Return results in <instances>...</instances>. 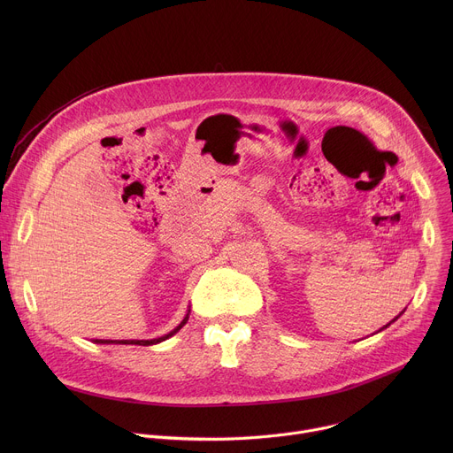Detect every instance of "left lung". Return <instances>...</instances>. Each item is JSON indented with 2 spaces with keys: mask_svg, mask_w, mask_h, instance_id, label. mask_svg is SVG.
Here are the masks:
<instances>
[{
  "mask_svg": "<svg viewBox=\"0 0 453 453\" xmlns=\"http://www.w3.org/2000/svg\"><path fill=\"white\" fill-rule=\"evenodd\" d=\"M403 311H405V310H403ZM403 311H402V313H403ZM402 313H400V315H402ZM400 315H398V317H400ZM398 317H396V319H398ZM396 319H393V320H391V322H395V320H396ZM391 322H389V325H385V326H383V328H387V326H391ZM383 328H381V330H383Z\"/></svg>",
  "mask_w": 453,
  "mask_h": 453,
  "instance_id": "8db88e82",
  "label": "left lung"
}]
</instances>
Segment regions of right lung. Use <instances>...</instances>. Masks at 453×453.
I'll return each mask as SVG.
<instances>
[{
  "mask_svg": "<svg viewBox=\"0 0 453 453\" xmlns=\"http://www.w3.org/2000/svg\"><path fill=\"white\" fill-rule=\"evenodd\" d=\"M188 315H189V310H188V313H186V317L182 319V322L180 325L175 328V330H172L170 334H166V335H163V337H159V339H152V341H102V339H96L95 342L96 344H138V346H152V344H157V342H163V341H166V339H170L172 335H175L184 325H186V320H188Z\"/></svg>",
  "mask_w": 453,
  "mask_h": 453,
  "instance_id": "obj_1",
  "label": "right lung"
}]
</instances>
